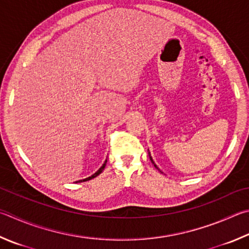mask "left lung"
Wrapping results in <instances>:
<instances>
[{"label":"left lung","mask_w":249,"mask_h":249,"mask_svg":"<svg viewBox=\"0 0 249 249\" xmlns=\"http://www.w3.org/2000/svg\"><path fill=\"white\" fill-rule=\"evenodd\" d=\"M149 157H150V160H151V162H152V163H153V164H155V162H153V160H152V158H151V156H149ZM155 166H156V168H157V165H156V164H155ZM157 169H158V168H157ZM158 170H159V169H158ZM160 172H161V171H160Z\"/></svg>","instance_id":"left-lung-1"}]
</instances>
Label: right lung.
Returning <instances> with one entry per match:
<instances>
[{
	"label": "right lung",
	"instance_id": "add662e5",
	"mask_svg": "<svg viewBox=\"0 0 249 249\" xmlns=\"http://www.w3.org/2000/svg\"><path fill=\"white\" fill-rule=\"evenodd\" d=\"M106 164H107V160H106V162H105V163H103L102 164V166H101V168L100 169H99L97 172H96V173H94V174H92L91 176H89V178H84V179H80V180H78V182H76V183H81V182H86V180H89V179H91V178H96V176H98L99 174H100L101 173V172L103 171V170H105V168H106Z\"/></svg>",
	"mask_w": 249,
	"mask_h": 249
}]
</instances>
